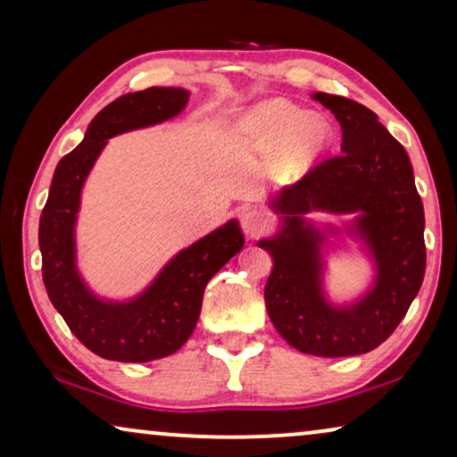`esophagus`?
<instances>
[{"label": "esophagus", "instance_id": "1", "mask_svg": "<svg viewBox=\"0 0 457 457\" xmlns=\"http://www.w3.org/2000/svg\"><path fill=\"white\" fill-rule=\"evenodd\" d=\"M268 227V216L260 210H245L241 214V228L247 237L260 235Z\"/></svg>", "mask_w": 457, "mask_h": 457}]
</instances>
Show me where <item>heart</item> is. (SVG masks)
Here are the masks:
<instances>
[{
    "label": "heart",
    "mask_w": 457,
    "mask_h": 457,
    "mask_svg": "<svg viewBox=\"0 0 457 457\" xmlns=\"http://www.w3.org/2000/svg\"><path fill=\"white\" fill-rule=\"evenodd\" d=\"M245 139L260 152H280L287 170H303L327 145L330 129L320 114H302L285 99H268L241 120Z\"/></svg>",
    "instance_id": "1"
}]
</instances>
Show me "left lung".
<instances>
[{
	"instance_id": "left-lung-1",
	"label": "left lung",
	"mask_w": 457,
	"mask_h": 457,
	"mask_svg": "<svg viewBox=\"0 0 457 457\" xmlns=\"http://www.w3.org/2000/svg\"><path fill=\"white\" fill-rule=\"evenodd\" d=\"M335 114L341 154L270 197L278 233L258 241L272 255L264 299L268 316L291 347L320 358L372 352L420 291L427 249L424 208L402 143L366 105L341 96H312ZM310 211L353 213L346 232L362 241L375 264L373 285L352 304L337 306L323 291V239L340 231L316 228Z\"/></svg>"
}]
</instances>
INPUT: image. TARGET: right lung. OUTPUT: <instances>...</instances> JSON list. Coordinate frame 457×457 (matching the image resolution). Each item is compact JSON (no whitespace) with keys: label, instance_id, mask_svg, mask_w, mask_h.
Wrapping results in <instances>:
<instances>
[{"label":"right lung","instance_id":"obj_1","mask_svg":"<svg viewBox=\"0 0 457 457\" xmlns=\"http://www.w3.org/2000/svg\"><path fill=\"white\" fill-rule=\"evenodd\" d=\"M189 91L149 87L127 93L93 118L85 139L58 162L39 220L43 283L68 328L93 353L116 361H152L180 349L195 330L208 280L241 252L239 222L228 220L180 249L139 295L104 299L77 268L80 193L93 164L112 137L170 120L185 110Z\"/></svg>","mask_w":457,"mask_h":457}]
</instances>
